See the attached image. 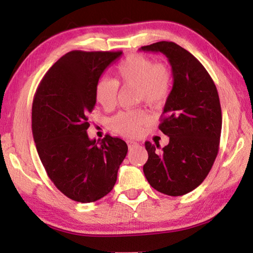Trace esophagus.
I'll return each mask as SVG.
<instances>
[{
    "mask_svg": "<svg viewBox=\"0 0 253 253\" xmlns=\"http://www.w3.org/2000/svg\"><path fill=\"white\" fill-rule=\"evenodd\" d=\"M127 145H128V148H132V147H135V146H137V144L136 142H132V140H127Z\"/></svg>",
    "mask_w": 253,
    "mask_h": 253,
    "instance_id": "1",
    "label": "esophagus"
}]
</instances>
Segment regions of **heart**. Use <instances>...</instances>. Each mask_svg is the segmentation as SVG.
Returning a JSON list of instances; mask_svg holds the SVG:
<instances>
[{
  "label": "heart",
  "mask_w": 253,
  "mask_h": 253,
  "mask_svg": "<svg viewBox=\"0 0 253 253\" xmlns=\"http://www.w3.org/2000/svg\"><path fill=\"white\" fill-rule=\"evenodd\" d=\"M116 79L101 77L95 85V99L102 108H114L117 102L118 84L135 87L136 101L149 106H162L168 100L173 84L170 68L164 62L140 53H132L119 63L115 69ZM151 116L142 108L122 110L109 119L110 129L124 137H136Z\"/></svg>",
  "instance_id": "1"
}]
</instances>
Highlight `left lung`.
Wrapping results in <instances>:
<instances>
[{
    "instance_id": "1",
    "label": "left lung",
    "mask_w": 253,
    "mask_h": 253,
    "mask_svg": "<svg viewBox=\"0 0 253 253\" xmlns=\"http://www.w3.org/2000/svg\"><path fill=\"white\" fill-rule=\"evenodd\" d=\"M140 50L165 54L174 79L158 126L169 143L162 149L160 144L145 143L148 160L144 174L161 193L184 195L204 181L219 152V93L202 63L174 42H156Z\"/></svg>"
}]
</instances>
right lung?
<instances>
[{"label": "right lung", "instance_id": "add662e5", "mask_svg": "<svg viewBox=\"0 0 253 253\" xmlns=\"http://www.w3.org/2000/svg\"><path fill=\"white\" fill-rule=\"evenodd\" d=\"M122 51H71L42 78L32 104V134L46 174L68 198L90 203L117 181L128 151L118 137H88V115L96 105L95 85Z\"/></svg>", "mask_w": 253, "mask_h": 253}]
</instances>
